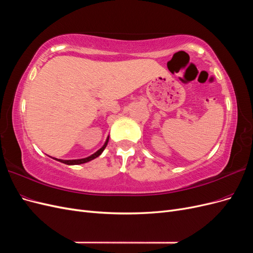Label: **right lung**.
Segmentation results:
<instances>
[{
  "label": "right lung",
  "instance_id": "1",
  "mask_svg": "<svg viewBox=\"0 0 253 253\" xmlns=\"http://www.w3.org/2000/svg\"><path fill=\"white\" fill-rule=\"evenodd\" d=\"M109 138H110V137L108 136V138H106V140H105L104 144L102 145V148L99 149L97 152H95V153H94V154H91V155H90V156H88V157L81 158V159H71V160H64V159H58V158H53V159H56V160H58V162H60V163H63V164H65V165H70V166H74V165H81V164L88 163V162H90V160H93V159H95L96 157H98L99 155H101V153H102V152H103V150L106 148V145H108Z\"/></svg>",
  "mask_w": 253,
  "mask_h": 253
}]
</instances>
